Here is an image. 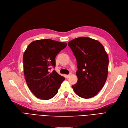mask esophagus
Wrapping results in <instances>:
<instances>
[{
    "label": "esophagus",
    "mask_w": 128,
    "mask_h": 128,
    "mask_svg": "<svg viewBox=\"0 0 128 128\" xmlns=\"http://www.w3.org/2000/svg\"><path fill=\"white\" fill-rule=\"evenodd\" d=\"M70 75H71V73H70L68 75H66V78H70Z\"/></svg>",
    "instance_id": "esophagus-1"
}]
</instances>
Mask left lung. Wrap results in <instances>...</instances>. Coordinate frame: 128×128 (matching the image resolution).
Wrapping results in <instances>:
<instances>
[{"label":"left lung","mask_w":128,"mask_h":128,"mask_svg":"<svg viewBox=\"0 0 128 128\" xmlns=\"http://www.w3.org/2000/svg\"><path fill=\"white\" fill-rule=\"evenodd\" d=\"M77 61L78 82L72 86L79 96H96L104 85L108 76V58L103 46L98 40L81 37L68 42Z\"/></svg>","instance_id":"1"}]
</instances>
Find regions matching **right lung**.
Instances as JSON below:
<instances>
[{"mask_svg":"<svg viewBox=\"0 0 128 128\" xmlns=\"http://www.w3.org/2000/svg\"><path fill=\"white\" fill-rule=\"evenodd\" d=\"M67 46L50 39L32 42L23 55L24 72L28 88L35 96L42 100L53 98L65 78L55 70V58Z\"/></svg>","mask_w":128,"mask_h":128,"instance_id":"1","label":"right lung"}]
</instances>
